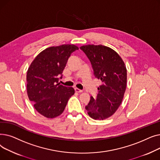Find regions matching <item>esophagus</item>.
I'll list each match as a JSON object with an SVG mask.
<instances>
[{
    "instance_id": "34e87169",
    "label": "esophagus",
    "mask_w": 160,
    "mask_h": 160,
    "mask_svg": "<svg viewBox=\"0 0 160 160\" xmlns=\"http://www.w3.org/2000/svg\"><path fill=\"white\" fill-rule=\"evenodd\" d=\"M74 90H75L76 92H77V93H81V92H82V90H81V89L77 88H75Z\"/></svg>"
}]
</instances>
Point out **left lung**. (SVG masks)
<instances>
[{"mask_svg":"<svg viewBox=\"0 0 160 160\" xmlns=\"http://www.w3.org/2000/svg\"><path fill=\"white\" fill-rule=\"evenodd\" d=\"M93 67L95 77L102 82L95 98L91 97L86 110L95 120L111 117L120 106L127 88V71L121 56L102 45L80 47Z\"/></svg>","mask_w":160,"mask_h":160,"instance_id":"8db88e82","label":"left lung"}]
</instances>
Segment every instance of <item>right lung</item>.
Listing matches in <instances>:
<instances>
[{"label": "right lung", "mask_w": 160, "mask_h": 160, "mask_svg": "<svg viewBox=\"0 0 160 160\" xmlns=\"http://www.w3.org/2000/svg\"><path fill=\"white\" fill-rule=\"evenodd\" d=\"M79 48L64 44L41 51L31 63L27 74V95L36 111L47 118L60 115L69 99L74 94L73 88L60 85L62 74L71 53Z\"/></svg>", "instance_id": "1"}]
</instances>
